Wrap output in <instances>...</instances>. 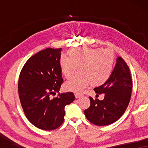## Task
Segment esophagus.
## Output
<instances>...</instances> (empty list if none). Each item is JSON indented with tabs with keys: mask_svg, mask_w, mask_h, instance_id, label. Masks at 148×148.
<instances>
[{
	"mask_svg": "<svg viewBox=\"0 0 148 148\" xmlns=\"http://www.w3.org/2000/svg\"><path fill=\"white\" fill-rule=\"evenodd\" d=\"M75 96L76 98H80V97H82V95L79 94H75Z\"/></svg>",
	"mask_w": 148,
	"mask_h": 148,
	"instance_id": "34e87169",
	"label": "esophagus"
}]
</instances>
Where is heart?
Masks as SVG:
<instances>
[{"label":"heart","instance_id":"obj_1","mask_svg":"<svg viewBox=\"0 0 148 148\" xmlns=\"http://www.w3.org/2000/svg\"><path fill=\"white\" fill-rule=\"evenodd\" d=\"M68 58L62 56L60 68L64 77L69 79L78 68L79 73L64 84V89L81 92L92 84L93 86L104 84L112 74L114 54L108 49L94 48H74L68 50Z\"/></svg>","mask_w":148,"mask_h":148}]
</instances>
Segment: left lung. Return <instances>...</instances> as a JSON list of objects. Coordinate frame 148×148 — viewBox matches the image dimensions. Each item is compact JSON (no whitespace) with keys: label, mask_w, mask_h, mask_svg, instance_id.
I'll return each instance as SVG.
<instances>
[{"label":"left lung","mask_w":148,"mask_h":148,"mask_svg":"<svg viewBox=\"0 0 148 148\" xmlns=\"http://www.w3.org/2000/svg\"><path fill=\"white\" fill-rule=\"evenodd\" d=\"M132 87L129 66L123 58L119 56L110 78L102 86L94 88L98 94H104V100H94L90 97V106L84 110L87 119L98 126L116 122L128 106Z\"/></svg>","instance_id":"1"}]
</instances>
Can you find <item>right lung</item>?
<instances>
[{"mask_svg":"<svg viewBox=\"0 0 148 148\" xmlns=\"http://www.w3.org/2000/svg\"><path fill=\"white\" fill-rule=\"evenodd\" d=\"M61 48H48L30 57L22 69L18 83L20 102L26 117L34 126L51 131L62 124L64 107L75 100L72 92L50 95L63 82L60 68Z\"/></svg>","mask_w":148,"mask_h":148,"instance_id":"obj_1","label":"right lung"}]
</instances>
